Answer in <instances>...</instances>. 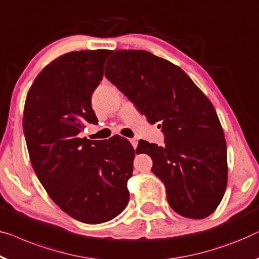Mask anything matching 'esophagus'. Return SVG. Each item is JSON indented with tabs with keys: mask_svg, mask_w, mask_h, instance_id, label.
<instances>
[{
	"mask_svg": "<svg viewBox=\"0 0 259 259\" xmlns=\"http://www.w3.org/2000/svg\"><path fill=\"white\" fill-rule=\"evenodd\" d=\"M130 142L131 144H132V146H133V148H137V146H138V140L137 139H130Z\"/></svg>",
	"mask_w": 259,
	"mask_h": 259,
	"instance_id": "1",
	"label": "esophagus"
}]
</instances>
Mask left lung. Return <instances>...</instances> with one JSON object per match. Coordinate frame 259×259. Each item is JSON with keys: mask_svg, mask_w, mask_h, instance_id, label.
I'll use <instances>...</instances> for the list:
<instances>
[{"mask_svg": "<svg viewBox=\"0 0 259 259\" xmlns=\"http://www.w3.org/2000/svg\"><path fill=\"white\" fill-rule=\"evenodd\" d=\"M106 64L107 79L149 122H160L164 146L140 140L137 153L152 157L168 203L188 219L210 215L228 179L224 133L210 100L185 71L151 52L118 50Z\"/></svg>", "mask_w": 259, "mask_h": 259, "instance_id": "1", "label": "left lung"}]
</instances>
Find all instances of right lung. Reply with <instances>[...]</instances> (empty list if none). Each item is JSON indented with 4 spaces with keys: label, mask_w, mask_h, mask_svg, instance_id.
<instances>
[{
    "label": "right lung",
    "mask_w": 259,
    "mask_h": 259,
    "mask_svg": "<svg viewBox=\"0 0 259 259\" xmlns=\"http://www.w3.org/2000/svg\"><path fill=\"white\" fill-rule=\"evenodd\" d=\"M110 52L73 51L55 59L37 76L24 106L37 178L63 211L88 224L113 220L126 208L133 173L134 148L125 138H79L86 123H98L91 99Z\"/></svg>",
    "instance_id": "1"
}]
</instances>
